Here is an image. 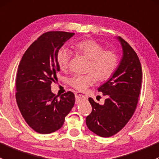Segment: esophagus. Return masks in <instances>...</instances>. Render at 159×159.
Listing matches in <instances>:
<instances>
[{
  "instance_id": "obj_1",
  "label": "esophagus",
  "mask_w": 159,
  "mask_h": 159,
  "mask_svg": "<svg viewBox=\"0 0 159 159\" xmlns=\"http://www.w3.org/2000/svg\"><path fill=\"white\" fill-rule=\"evenodd\" d=\"M75 96H76V103H79L81 100H86L87 99L86 96L83 94H80V93H75Z\"/></svg>"
}]
</instances>
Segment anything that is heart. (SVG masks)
Wrapping results in <instances>:
<instances>
[{
  "instance_id": "b5f03b06",
  "label": "heart",
  "mask_w": 159,
  "mask_h": 159,
  "mask_svg": "<svg viewBox=\"0 0 159 159\" xmlns=\"http://www.w3.org/2000/svg\"><path fill=\"white\" fill-rule=\"evenodd\" d=\"M77 53L83 54L90 60L88 71L92 73L86 75H76L70 80L72 87L80 92H85L96 82L106 81L115 73L119 64L117 53L112 50H104L103 46L93 40H84L75 44ZM71 52L65 47L58 50L57 61L60 70L68 67Z\"/></svg>"
}]
</instances>
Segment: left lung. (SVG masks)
<instances>
[{
	"label": "left lung",
	"instance_id": "left-lung-1",
	"mask_svg": "<svg viewBox=\"0 0 159 159\" xmlns=\"http://www.w3.org/2000/svg\"><path fill=\"white\" fill-rule=\"evenodd\" d=\"M122 48V57L115 73L98 91L106 96L103 105L92 98V112L86 119L88 129L101 137H110L129 122L136 109L141 90L142 70L135 50L125 40L117 37Z\"/></svg>",
	"mask_w": 159,
	"mask_h": 159
}]
</instances>
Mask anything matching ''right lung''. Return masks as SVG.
Returning <instances> with one entry per match:
<instances>
[{
	"label": "right lung",
	"mask_w": 159,
	"mask_h": 159,
	"mask_svg": "<svg viewBox=\"0 0 159 159\" xmlns=\"http://www.w3.org/2000/svg\"><path fill=\"white\" fill-rule=\"evenodd\" d=\"M74 33H44L28 47L21 59L16 77V100L29 126L40 134L57 131L75 103L69 91L61 95L51 92L52 82L60 71L57 54Z\"/></svg>",
	"instance_id": "1"
}]
</instances>
